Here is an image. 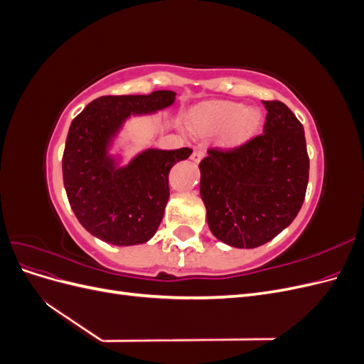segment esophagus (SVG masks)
<instances>
[{"label":"esophagus","instance_id":"34e87169","mask_svg":"<svg viewBox=\"0 0 364 364\" xmlns=\"http://www.w3.org/2000/svg\"><path fill=\"white\" fill-rule=\"evenodd\" d=\"M202 158H203V151L199 150V149L194 150V151L191 153V161H193V162H200Z\"/></svg>","mask_w":364,"mask_h":364}]
</instances>
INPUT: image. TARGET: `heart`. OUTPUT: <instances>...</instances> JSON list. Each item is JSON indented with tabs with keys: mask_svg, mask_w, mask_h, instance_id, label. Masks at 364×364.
<instances>
[{
	"mask_svg": "<svg viewBox=\"0 0 364 364\" xmlns=\"http://www.w3.org/2000/svg\"><path fill=\"white\" fill-rule=\"evenodd\" d=\"M261 121L262 114L258 107L215 102L197 109L193 115V129L200 135H214L225 130L220 144L225 149H237L257 134Z\"/></svg>",
	"mask_w": 364,
	"mask_h": 364,
	"instance_id": "b5f03b06",
	"label": "heart"
}]
</instances>
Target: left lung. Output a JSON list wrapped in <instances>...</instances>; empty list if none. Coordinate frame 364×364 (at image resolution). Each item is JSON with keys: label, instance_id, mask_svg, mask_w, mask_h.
I'll list each match as a JSON object with an SVG mask.
<instances>
[{"label": "left lung", "instance_id": "8db88e82", "mask_svg": "<svg viewBox=\"0 0 364 364\" xmlns=\"http://www.w3.org/2000/svg\"><path fill=\"white\" fill-rule=\"evenodd\" d=\"M262 103V135L234 150L209 149L199 164L208 226L238 249L262 246L282 232L299 213L308 185L304 126L284 103Z\"/></svg>", "mask_w": 364, "mask_h": 364}]
</instances>
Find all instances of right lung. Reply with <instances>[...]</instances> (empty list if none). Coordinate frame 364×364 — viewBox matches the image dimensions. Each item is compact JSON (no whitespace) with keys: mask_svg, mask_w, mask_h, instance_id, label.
Wrapping results in <instances>:
<instances>
[{"mask_svg":"<svg viewBox=\"0 0 364 364\" xmlns=\"http://www.w3.org/2000/svg\"><path fill=\"white\" fill-rule=\"evenodd\" d=\"M174 100L173 91L105 95L73 119L62 159L65 190L80 225L109 245H141L156 234L170 197L168 173L193 150L146 149L119 165L111 149L130 117L155 114Z\"/></svg>","mask_w":364,"mask_h":364,"instance_id":"1","label":"right lung"}]
</instances>
